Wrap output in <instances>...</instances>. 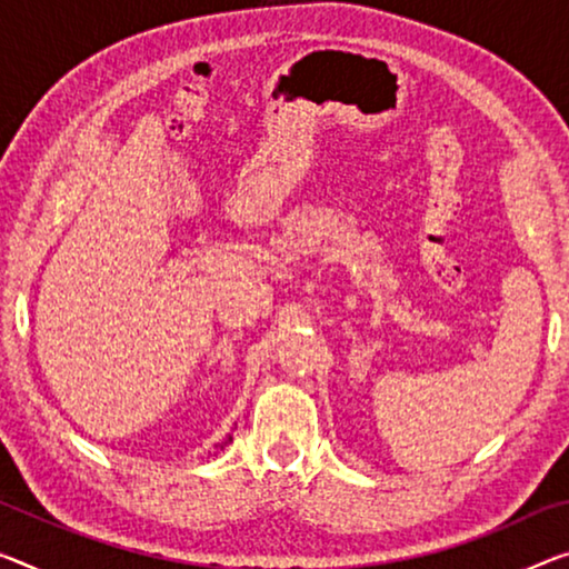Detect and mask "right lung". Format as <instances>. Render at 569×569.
<instances>
[{"label": "right lung", "mask_w": 569, "mask_h": 569, "mask_svg": "<svg viewBox=\"0 0 569 569\" xmlns=\"http://www.w3.org/2000/svg\"><path fill=\"white\" fill-rule=\"evenodd\" d=\"M231 440H233V437H229V440H226V442H221V450H223V448H226V445H229Z\"/></svg>", "instance_id": "right-lung-1"}]
</instances>
